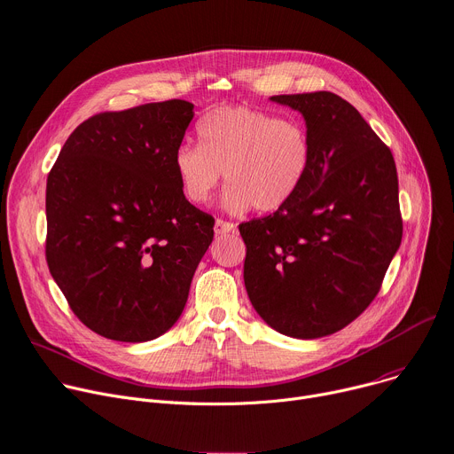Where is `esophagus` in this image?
<instances>
[{
  "label": "esophagus",
  "mask_w": 454,
  "mask_h": 454,
  "mask_svg": "<svg viewBox=\"0 0 454 454\" xmlns=\"http://www.w3.org/2000/svg\"><path fill=\"white\" fill-rule=\"evenodd\" d=\"M237 230V226L233 223H228V221H223V219H217L215 221V233L217 235H224V233H233Z\"/></svg>",
  "instance_id": "34e87169"
}]
</instances>
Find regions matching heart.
<instances>
[{"instance_id": "heart-1", "label": "heart", "mask_w": 454, "mask_h": 454, "mask_svg": "<svg viewBox=\"0 0 454 454\" xmlns=\"http://www.w3.org/2000/svg\"><path fill=\"white\" fill-rule=\"evenodd\" d=\"M199 144H180L173 168L180 190L192 204H206L223 171V204L239 214L255 207L262 214L288 204L312 166V142L299 122L245 106L207 113L197 126Z\"/></svg>"}]
</instances>
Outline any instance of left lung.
Masks as SVG:
<instances>
[{
    "label": "left lung",
    "instance_id": "obj_1",
    "mask_svg": "<svg viewBox=\"0 0 454 454\" xmlns=\"http://www.w3.org/2000/svg\"><path fill=\"white\" fill-rule=\"evenodd\" d=\"M305 118L312 166L274 215L239 226L245 286L274 330L317 340L347 326L380 292L402 243L398 173L390 149L341 97H271Z\"/></svg>",
    "mask_w": 454,
    "mask_h": 454
}]
</instances>
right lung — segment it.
Returning a JSON list of instances; mask_svg holds the SVG:
<instances>
[{
    "instance_id": "1",
    "label": "right lung",
    "mask_w": 454,
    "mask_h": 454,
    "mask_svg": "<svg viewBox=\"0 0 454 454\" xmlns=\"http://www.w3.org/2000/svg\"><path fill=\"white\" fill-rule=\"evenodd\" d=\"M192 118L186 100L90 116L47 176L51 276L76 317L107 340L168 332L214 239V219L186 200L173 168Z\"/></svg>"
}]
</instances>
